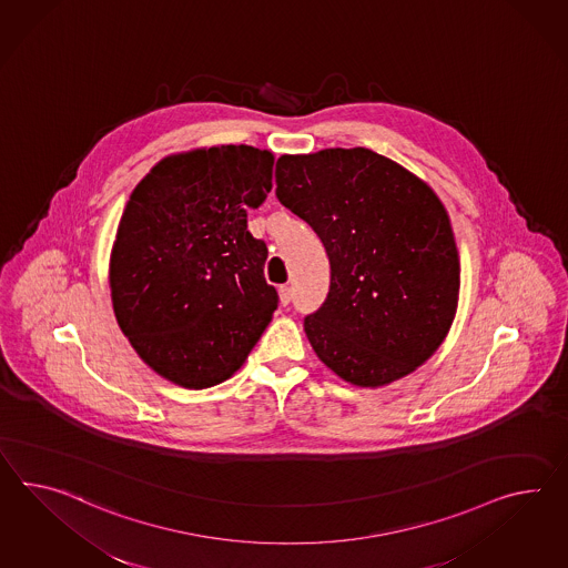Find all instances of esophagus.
<instances>
[{
  "label": "esophagus",
  "instance_id": "esophagus-1",
  "mask_svg": "<svg viewBox=\"0 0 568 568\" xmlns=\"http://www.w3.org/2000/svg\"><path fill=\"white\" fill-rule=\"evenodd\" d=\"M292 301V288L291 286H280V303L282 305H291Z\"/></svg>",
  "mask_w": 568,
  "mask_h": 568
}]
</instances>
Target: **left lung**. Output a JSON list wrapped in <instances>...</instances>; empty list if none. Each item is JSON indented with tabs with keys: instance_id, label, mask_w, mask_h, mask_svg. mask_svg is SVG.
<instances>
[{
	"instance_id": "left-lung-1",
	"label": "left lung",
	"mask_w": 568,
	"mask_h": 568,
	"mask_svg": "<svg viewBox=\"0 0 568 568\" xmlns=\"http://www.w3.org/2000/svg\"><path fill=\"white\" fill-rule=\"evenodd\" d=\"M280 204L327 251L325 303L305 317L315 354L337 377L381 387L426 363L449 334L459 255L435 191L366 148L284 154Z\"/></svg>"
}]
</instances>
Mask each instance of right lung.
<instances>
[{"mask_svg": "<svg viewBox=\"0 0 568 568\" xmlns=\"http://www.w3.org/2000/svg\"><path fill=\"white\" fill-rule=\"evenodd\" d=\"M267 150L214 146L159 162L116 229L109 282L140 358L181 387L219 385L245 363L277 308L248 207L272 190Z\"/></svg>", "mask_w": 568, "mask_h": 568, "instance_id": "obj_1", "label": "right lung"}]
</instances>
